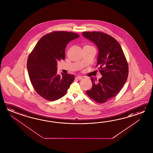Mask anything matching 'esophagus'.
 <instances>
[{
	"label": "esophagus",
	"mask_w": 153,
	"mask_h": 153,
	"mask_svg": "<svg viewBox=\"0 0 153 153\" xmlns=\"http://www.w3.org/2000/svg\"><path fill=\"white\" fill-rule=\"evenodd\" d=\"M75 79H78V80H81L82 79V76H77Z\"/></svg>",
	"instance_id": "1"
}]
</instances>
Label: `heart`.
<instances>
[{
    "instance_id": "b5f03b06",
    "label": "heart",
    "mask_w": 153,
    "mask_h": 153,
    "mask_svg": "<svg viewBox=\"0 0 153 153\" xmlns=\"http://www.w3.org/2000/svg\"><path fill=\"white\" fill-rule=\"evenodd\" d=\"M87 46V47H91V46Z\"/></svg>"
}]
</instances>
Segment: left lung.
<instances>
[{"label": "left lung", "mask_w": 153, "mask_h": 153, "mask_svg": "<svg viewBox=\"0 0 153 153\" xmlns=\"http://www.w3.org/2000/svg\"><path fill=\"white\" fill-rule=\"evenodd\" d=\"M85 38L95 43L99 50L97 64L102 77L96 82L91 77L92 87L88 96L103 103L115 97L127 80L128 65L120 45L111 36L100 32H83Z\"/></svg>", "instance_id": "1"}]
</instances>
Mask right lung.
<instances>
[{"label": "right lung", "mask_w": 153, "mask_h": 153, "mask_svg": "<svg viewBox=\"0 0 153 153\" xmlns=\"http://www.w3.org/2000/svg\"><path fill=\"white\" fill-rule=\"evenodd\" d=\"M79 35L66 31H54L43 36L29 54L27 67L36 92L48 101L64 96L74 81L73 74H57V62L65 59L66 46Z\"/></svg>", "instance_id": "add662e5"}]
</instances>
